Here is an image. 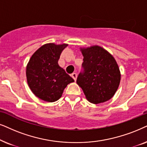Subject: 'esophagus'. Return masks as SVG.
<instances>
[{
    "label": "esophagus",
    "instance_id": "1",
    "mask_svg": "<svg viewBox=\"0 0 147 147\" xmlns=\"http://www.w3.org/2000/svg\"><path fill=\"white\" fill-rule=\"evenodd\" d=\"M71 77L73 78V79L75 80V81H76V80H77V73H75V72H73V73H72L71 75Z\"/></svg>",
    "mask_w": 147,
    "mask_h": 147
}]
</instances>
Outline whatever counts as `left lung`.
<instances>
[{
    "mask_svg": "<svg viewBox=\"0 0 147 147\" xmlns=\"http://www.w3.org/2000/svg\"><path fill=\"white\" fill-rule=\"evenodd\" d=\"M83 56V71L77 83L89 102L98 104L108 101L119 87L121 75L112 55L98 46L81 48Z\"/></svg>",
    "mask_w": 147,
    "mask_h": 147,
    "instance_id": "8db88e82",
    "label": "left lung"
}]
</instances>
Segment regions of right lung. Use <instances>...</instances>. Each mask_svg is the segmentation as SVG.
Returning a JSON list of instances; mask_svg holds the SVG:
<instances>
[{
	"label": "right lung",
	"instance_id": "right-lung-1",
	"mask_svg": "<svg viewBox=\"0 0 147 147\" xmlns=\"http://www.w3.org/2000/svg\"><path fill=\"white\" fill-rule=\"evenodd\" d=\"M67 46L53 43L43 45L33 54L27 65L29 88L36 97L47 102L58 100L66 86L75 81L58 63Z\"/></svg>",
	"mask_w": 147,
	"mask_h": 147
}]
</instances>
